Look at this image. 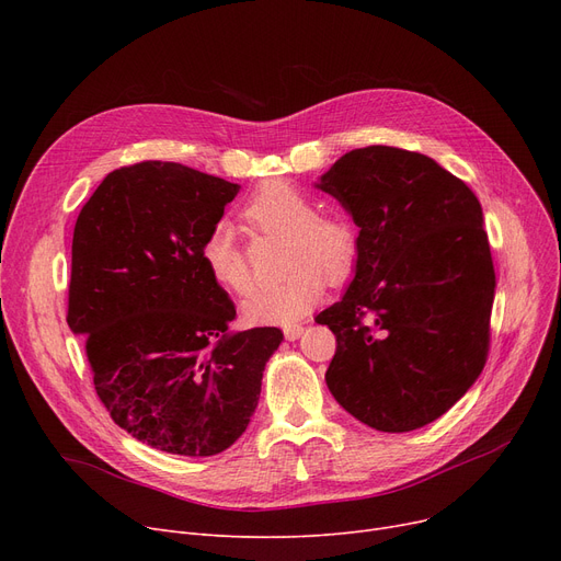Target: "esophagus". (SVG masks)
<instances>
[{
	"label": "esophagus",
	"instance_id": "obj_1",
	"mask_svg": "<svg viewBox=\"0 0 561 561\" xmlns=\"http://www.w3.org/2000/svg\"><path fill=\"white\" fill-rule=\"evenodd\" d=\"M305 332V328H302V322H296V325H288V328H284V336H286V341H296V339H300V334Z\"/></svg>",
	"mask_w": 561,
	"mask_h": 561
}]
</instances>
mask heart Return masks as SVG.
Instances as JSON below:
<instances>
[{
    "label": "heart",
    "mask_w": 561,
    "mask_h": 561,
    "mask_svg": "<svg viewBox=\"0 0 561 561\" xmlns=\"http://www.w3.org/2000/svg\"><path fill=\"white\" fill-rule=\"evenodd\" d=\"M313 199L300 186L282 180L261 184L243 204L241 220L250 233L279 236V265L286 273L277 284L256 288L243 302V316L256 325H288L313 309L325 279L345 282L362 254L359 229L339 211H313ZM199 259L211 282L236 296L254 284L250 261L233 229L225 222L209 229Z\"/></svg>",
    "instance_id": "1"
}]
</instances>
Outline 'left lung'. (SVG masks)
I'll return each mask as SVG.
<instances>
[{"instance_id": "8db88e82", "label": "left lung", "mask_w": 561, "mask_h": 561, "mask_svg": "<svg viewBox=\"0 0 561 561\" xmlns=\"http://www.w3.org/2000/svg\"><path fill=\"white\" fill-rule=\"evenodd\" d=\"M318 186L362 229L355 279L316 316L336 336L328 387L368 427L419 430L489 357L495 273L480 199L430 157L389 145L343 154Z\"/></svg>"}]
</instances>
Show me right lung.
I'll list each match as a JSON object with an SVG mask.
<instances>
[{"label": "right lung", "mask_w": 561, "mask_h": 561, "mask_svg": "<svg viewBox=\"0 0 561 561\" xmlns=\"http://www.w3.org/2000/svg\"><path fill=\"white\" fill-rule=\"evenodd\" d=\"M236 193L182 163L140 161L108 172L75 225L68 325L115 425L170 455L211 457L245 432L284 339L229 334L236 309L199 259Z\"/></svg>", "instance_id": "obj_1"}]
</instances>
